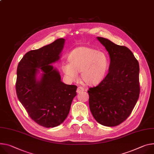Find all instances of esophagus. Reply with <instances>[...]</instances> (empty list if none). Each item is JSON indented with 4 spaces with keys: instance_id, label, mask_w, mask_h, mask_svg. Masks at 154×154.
I'll use <instances>...</instances> for the list:
<instances>
[{
    "instance_id": "obj_1",
    "label": "esophagus",
    "mask_w": 154,
    "mask_h": 154,
    "mask_svg": "<svg viewBox=\"0 0 154 154\" xmlns=\"http://www.w3.org/2000/svg\"><path fill=\"white\" fill-rule=\"evenodd\" d=\"M83 91H85V88L82 87H78L77 89V93H81V92H83Z\"/></svg>"
}]
</instances>
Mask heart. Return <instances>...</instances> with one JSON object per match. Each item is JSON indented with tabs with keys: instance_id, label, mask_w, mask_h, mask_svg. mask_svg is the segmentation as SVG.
Instances as JSON below:
<instances>
[{
	"instance_id": "heart-1",
	"label": "heart",
	"mask_w": 154,
	"mask_h": 154,
	"mask_svg": "<svg viewBox=\"0 0 154 154\" xmlns=\"http://www.w3.org/2000/svg\"><path fill=\"white\" fill-rule=\"evenodd\" d=\"M69 63L61 66L65 75L71 80L77 78V72L85 84L98 85L104 79L109 68V59L101 51L88 47H80L73 50L68 56Z\"/></svg>"
}]
</instances>
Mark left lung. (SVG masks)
Segmentation results:
<instances>
[{
    "mask_svg": "<svg viewBox=\"0 0 154 154\" xmlns=\"http://www.w3.org/2000/svg\"><path fill=\"white\" fill-rule=\"evenodd\" d=\"M96 38L107 51L110 64L104 79L88 91L90 109L99 123L115 127L129 117L139 98V63L127 47Z\"/></svg>",
    "mask_w": 154,
    "mask_h": 154,
    "instance_id": "obj_1",
    "label": "left lung"
}]
</instances>
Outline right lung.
<instances>
[{
    "instance_id": "1",
    "label": "right lung",
    "mask_w": 154,
    "mask_h": 154,
    "mask_svg": "<svg viewBox=\"0 0 154 154\" xmlns=\"http://www.w3.org/2000/svg\"><path fill=\"white\" fill-rule=\"evenodd\" d=\"M64 43V38H58L29 51L17 67L18 98L29 117L46 128L57 127L64 121L77 95V86L64 83L59 71L51 65L60 60Z\"/></svg>"
}]
</instances>
